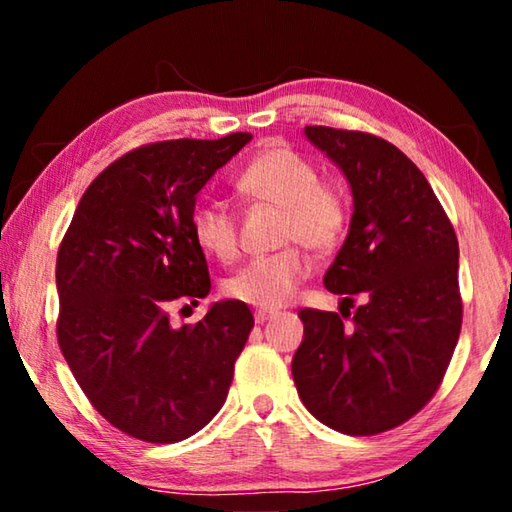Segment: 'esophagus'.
Listing matches in <instances>:
<instances>
[{
	"instance_id": "obj_1",
	"label": "esophagus",
	"mask_w": 512,
	"mask_h": 512,
	"mask_svg": "<svg viewBox=\"0 0 512 512\" xmlns=\"http://www.w3.org/2000/svg\"><path fill=\"white\" fill-rule=\"evenodd\" d=\"M273 316H275L273 309H257L255 311V323L262 325V323H266L268 318H273Z\"/></svg>"
}]
</instances>
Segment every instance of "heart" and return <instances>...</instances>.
I'll return each mask as SVG.
<instances>
[{
  "instance_id": "1",
  "label": "heart",
  "mask_w": 512,
  "mask_h": 512,
  "mask_svg": "<svg viewBox=\"0 0 512 512\" xmlns=\"http://www.w3.org/2000/svg\"><path fill=\"white\" fill-rule=\"evenodd\" d=\"M237 187L250 201L280 207L277 241L291 246L250 259L225 280L223 291L253 307H282L296 298L311 273L309 257L297 244L314 253H329L339 246L350 219L348 196L339 185L320 180L314 164L284 144L259 151L239 173ZM192 232L196 244L221 262L239 257V225L225 205L212 201L196 205Z\"/></svg>"
}]
</instances>
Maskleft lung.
I'll return each mask as SVG.
<instances>
[{"mask_svg": "<svg viewBox=\"0 0 512 512\" xmlns=\"http://www.w3.org/2000/svg\"><path fill=\"white\" fill-rule=\"evenodd\" d=\"M307 140L348 178L354 212L325 287L352 311L300 309L293 381L316 420L375 436L413 418L443 381L463 323L458 239L422 171L391 142L307 126ZM351 318V325L344 320Z\"/></svg>", "mask_w": 512, "mask_h": 512, "instance_id": "left-lung-1", "label": "left lung"}]
</instances>
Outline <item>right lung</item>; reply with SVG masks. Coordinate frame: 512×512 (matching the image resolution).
Instances as JSON below:
<instances>
[{
	"mask_svg": "<svg viewBox=\"0 0 512 512\" xmlns=\"http://www.w3.org/2000/svg\"><path fill=\"white\" fill-rule=\"evenodd\" d=\"M250 140L128 151L85 189L60 241V352L94 409L144 443H178L219 413L255 325L239 300L214 302L196 325L169 323L173 302L212 289L192 232L196 194Z\"/></svg>",
	"mask_w": 512,
	"mask_h": 512,
	"instance_id": "add662e5",
	"label": "right lung"
}]
</instances>
